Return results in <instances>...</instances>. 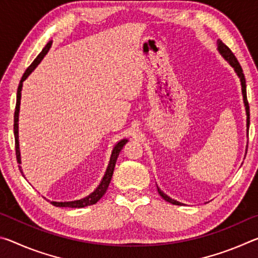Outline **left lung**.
<instances>
[{
  "mask_svg": "<svg viewBox=\"0 0 258 258\" xmlns=\"http://www.w3.org/2000/svg\"><path fill=\"white\" fill-rule=\"evenodd\" d=\"M217 50L220 52L221 55L223 56V58L228 61V62L231 64V67L234 69V72L237 73L238 77L240 78V82H241V91H242V97H243V103H244V107H246V115H247V134H248V128H249V104H248V100H247V92H246V80H244V75L242 73V68L240 66V63L238 62L237 58H235L234 54L232 53V51H231L228 46H226L223 42L218 40L217 41ZM157 190H158V194L161 196V198H164L166 202L171 203L173 205H183L182 203H178L176 200H174L172 198H169L167 195L164 194L163 191H161L158 186H157Z\"/></svg>",
  "mask_w": 258,
  "mask_h": 258,
  "instance_id": "8db88e82",
  "label": "left lung"
}]
</instances>
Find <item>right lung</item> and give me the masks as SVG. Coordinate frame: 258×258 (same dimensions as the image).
<instances>
[{
    "mask_svg": "<svg viewBox=\"0 0 258 258\" xmlns=\"http://www.w3.org/2000/svg\"><path fill=\"white\" fill-rule=\"evenodd\" d=\"M52 45V41H50L47 44L45 45L44 49L42 50V52L40 54L37 55V58L35 59L32 64L26 69L25 74L21 77V81L19 83V86H18V91H17V103H16V110H15V124H14V133H15V142H16V156H17V161H18V164H21V158H20V150H19V137H18V120H19V110H20V99H21V89H23V83L24 81L27 78L32 72L34 71L35 68L37 67V64L41 62L42 59L44 58L45 54L49 52L50 47ZM128 140L127 139H123L120 140V141L117 143V145L113 147L112 152H111V156H110V160H109V164H108V167L106 169V173H104V175L102 177L101 182H100V184L98 185L97 189H95L92 194H90L87 197L80 199V200H74V202H51V200H47V202H50L53 206L55 207H69V208H82V207H86V206H91V205H94L95 203H98L100 199L102 198V196L106 194V191L109 186V183L111 181V177H112V173H113V169H115V165H116V160L118 158V155L120 150L123 149V147L126 145V142H127ZM19 169L21 174H23L24 176V173H23V169H21V166L19 165Z\"/></svg>",
    "mask_w": 258,
    "mask_h": 258,
    "instance_id": "right-lung-1",
    "label": "right lung"
}]
</instances>
